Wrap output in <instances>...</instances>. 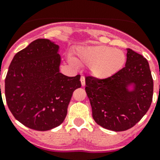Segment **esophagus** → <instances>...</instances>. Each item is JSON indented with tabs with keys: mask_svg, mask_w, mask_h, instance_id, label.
Wrapping results in <instances>:
<instances>
[{
	"mask_svg": "<svg viewBox=\"0 0 160 160\" xmlns=\"http://www.w3.org/2000/svg\"><path fill=\"white\" fill-rule=\"evenodd\" d=\"M80 81H81V84L82 87H84L85 85H86V82H85V78L83 76H82L81 79H80Z\"/></svg>",
	"mask_w": 160,
	"mask_h": 160,
	"instance_id": "34e87169",
	"label": "esophagus"
}]
</instances>
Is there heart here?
<instances>
[{
	"label": "heart",
	"instance_id": "b5f03b06",
	"mask_svg": "<svg viewBox=\"0 0 160 160\" xmlns=\"http://www.w3.org/2000/svg\"><path fill=\"white\" fill-rule=\"evenodd\" d=\"M126 62V55L121 49L107 46H89L78 49L76 58H70L73 66H90L94 76L107 78L118 73Z\"/></svg>",
	"mask_w": 160,
	"mask_h": 160
}]
</instances>
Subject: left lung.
I'll list each match as a JSON object with an SVG mask.
<instances>
[{
  "label": "left lung",
  "mask_w": 160,
  "mask_h": 160,
  "mask_svg": "<svg viewBox=\"0 0 160 160\" xmlns=\"http://www.w3.org/2000/svg\"><path fill=\"white\" fill-rule=\"evenodd\" d=\"M131 84L132 91L128 89ZM85 90L98 125L111 131H127L140 121L152 104L153 79L148 60L128 49L122 69L107 78L86 77Z\"/></svg>",
  "instance_id": "obj_1"
}]
</instances>
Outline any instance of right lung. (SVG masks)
Wrapping results in <instances>:
<instances>
[{
	"label": "right lung",
	"instance_id": "obj_1",
	"mask_svg": "<svg viewBox=\"0 0 160 160\" xmlns=\"http://www.w3.org/2000/svg\"><path fill=\"white\" fill-rule=\"evenodd\" d=\"M58 49L51 41L37 39L17 53L8 67L7 105L14 118L30 129L49 131L62 123L73 92L82 86L79 74L60 73Z\"/></svg>",
	"mask_w": 160,
	"mask_h": 160
}]
</instances>
